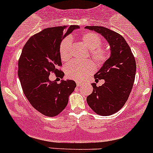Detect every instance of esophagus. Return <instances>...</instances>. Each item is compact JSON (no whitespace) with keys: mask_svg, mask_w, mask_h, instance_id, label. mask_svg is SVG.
Listing matches in <instances>:
<instances>
[{"mask_svg":"<svg viewBox=\"0 0 153 153\" xmlns=\"http://www.w3.org/2000/svg\"><path fill=\"white\" fill-rule=\"evenodd\" d=\"M81 85H82V82H79V81H78V82H76V86H80Z\"/></svg>","mask_w":153,"mask_h":153,"instance_id":"obj_1","label":"esophagus"}]
</instances>
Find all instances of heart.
<instances>
[{"label":"heart","mask_w":153,"mask_h":153,"mask_svg":"<svg viewBox=\"0 0 153 153\" xmlns=\"http://www.w3.org/2000/svg\"><path fill=\"white\" fill-rule=\"evenodd\" d=\"M81 41L90 50V57L97 64L102 65L108 61L111 53L107 47H102V39L98 33L86 32L80 36ZM72 40L66 37L60 43L59 53L63 61H67L70 57V47ZM95 65L90 60L79 62L72 60L65 66V73L67 78L76 81H82L95 71Z\"/></svg>","instance_id":"1"}]
</instances>
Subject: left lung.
Segmentation results:
<instances>
[{
    "instance_id": "obj_1",
    "label": "left lung",
    "mask_w": 153,
    "mask_h": 153,
    "mask_svg": "<svg viewBox=\"0 0 153 153\" xmlns=\"http://www.w3.org/2000/svg\"><path fill=\"white\" fill-rule=\"evenodd\" d=\"M106 38L110 46L111 55L94 75L96 80L104 79L100 86L92 83L93 93L86 98L89 106L100 116H109L118 112L129 98L136 76L135 57L123 36L100 26H86Z\"/></svg>"
}]
</instances>
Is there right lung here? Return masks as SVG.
<instances>
[{"label":"right lung","instance_id":"obj_1","mask_svg":"<svg viewBox=\"0 0 153 153\" xmlns=\"http://www.w3.org/2000/svg\"><path fill=\"white\" fill-rule=\"evenodd\" d=\"M77 25L46 28L33 35L23 47L18 60V76L31 106L47 117H56L68 103L76 86L75 81H51V73L62 79L64 73L59 53L60 43Z\"/></svg>","mask_w":153,"mask_h":153}]
</instances>
